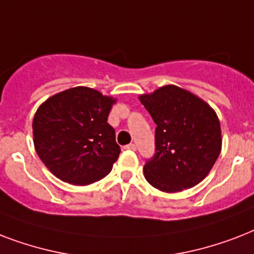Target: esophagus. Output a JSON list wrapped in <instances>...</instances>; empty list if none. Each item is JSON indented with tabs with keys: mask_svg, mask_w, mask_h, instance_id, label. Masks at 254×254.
Masks as SVG:
<instances>
[{
	"mask_svg": "<svg viewBox=\"0 0 254 254\" xmlns=\"http://www.w3.org/2000/svg\"><path fill=\"white\" fill-rule=\"evenodd\" d=\"M135 145L134 143H129V145H127V146H125V149H127V150H135Z\"/></svg>",
	"mask_w": 254,
	"mask_h": 254,
	"instance_id": "34e87169",
	"label": "esophagus"
}]
</instances>
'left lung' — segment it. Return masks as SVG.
I'll return each instance as SVG.
<instances>
[{"mask_svg": "<svg viewBox=\"0 0 254 254\" xmlns=\"http://www.w3.org/2000/svg\"><path fill=\"white\" fill-rule=\"evenodd\" d=\"M138 99L157 124L155 154L143 166L146 181L163 192L200 183L221 151L216 112L199 96L174 84Z\"/></svg>", "mask_w": 254, "mask_h": 254, "instance_id": "obj_1", "label": "left lung"}]
</instances>
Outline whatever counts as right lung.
<instances>
[{
  "label": "right lung",
  "instance_id": "right-lung-1",
  "mask_svg": "<svg viewBox=\"0 0 254 254\" xmlns=\"http://www.w3.org/2000/svg\"><path fill=\"white\" fill-rule=\"evenodd\" d=\"M117 100L88 87H73L43 101L33 120L38 157L57 178L85 186L111 173L120 155L107 123Z\"/></svg>",
  "mask_w": 254,
  "mask_h": 254
}]
</instances>
